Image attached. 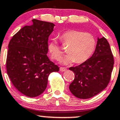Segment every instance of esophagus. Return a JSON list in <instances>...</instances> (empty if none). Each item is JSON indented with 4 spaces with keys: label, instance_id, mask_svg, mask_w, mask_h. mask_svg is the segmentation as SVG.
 Instances as JSON below:
<instances>
[{
    "label": "esophagus",
    "instance_id": "obj_1",
    "mask_svg": "<svg viewBox=\"0 0 120 120\" xmlns=\"http://www.w3.org/2000/svg\"><path fill=\"white\" fill-rule=\"evenodd\" d=\"M67 68L65 67H61L60 68V71H62V72H65V71H67Z\"/></svg>",
    "mask_w": 120,
    "mask_h": 120
}]
</instances>
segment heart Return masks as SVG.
Masks as SVG:
<instances>
[{"label": "heart", "instance_id": "heart-1", "mask_svg": "<svg viewBox=\"0 0 120 120\" xmlns=\"http://www.w3.org/2000/svg\"><path fill=\"white\" fill-rule=\"evenodd\" d=\"M61 44L68 47V55L61 60L64 64L73 62L82 63L87 60L94 52L96 44L95 38L90 33H84L76 30H69L63 34L60 37ZM48 48L51 56L54 60H58L62 56L63 52L55 39L48 43Z\"/></svg>", "mask_w": 120, "mask_h": 120}]
</instances>
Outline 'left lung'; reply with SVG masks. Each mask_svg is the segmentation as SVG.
Returning a JSON list of instances; mask_svg holds the SVG:
<instances>
[{"label": "left lung", "instance_id": "8db88e82", "mask_svg": "<svg viewBox=\"0 0 120 120\" xmlns=\"http://www.w3.org/2000/svg\"><path fill=\"white\" fill-rule=\"evenodd\" d=\"M114 64V57L107 40L98 38L91 57L78 66L70 67L75 79L69 85L71 93L76 97L86 99L97 95L108 85Z\"/></svg>", "mask_w": 120, "mask_h": 120}]
</instances>
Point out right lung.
I'll use <instances>...</instances> for the list:
<instances>
[{"mask_svg":"<svg viewBox=\"0 0 120 120\" xmlns=\"http://www.w3.org/2000/svg\"><path fill=\"white\" fill-rule=\"evenodd\" d=\"M19 30L10 41L7 72L14 86L24 95L35 97L47 88L49 74L59 67L50 61L48 40L55 24L36 19Z\"/></svg>","mask_w":120,"mask_h":120,"instance_id":"add662e5","label":"right lung"}]
</instances>
